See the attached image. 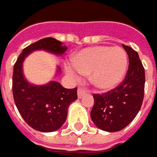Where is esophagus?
Masks as SVG:
<instances>
[{
  "label": "esophagus",
  "instance_id": "esophagus-1",
  "mask_svg": "<svg viewBox=\"0 0 157 157\" xmlns=\"http://www.w3.org/2000/svg\"><path fill=\"white\" fill-rule=\"evenodd\" d=\"M86 93V89L82 88V87H79V88L78 89V98H81Z\"/></svg>",
  "mask_w": 157,
  "mask_h": 157
}]
</instances>
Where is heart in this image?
<instances>
[{
  "instance_id": "1",
  "label": "heart",
  "mask_w": 157,
  "mask_h": 157,
  "mask_svg": "<svg viewBox=\"0 0 157 157\" xmlns=\"http://www.w3.org/2000/svg\"><path fill=\"white\" fill-rule=\"evenodd\" d=\"M68 66L67 73L78 78L80 74H89L91 83L102 90L115 87L123 78L127 70V54L121 47L96 46L81 51Z\"/></svg>"
}]
</instances>
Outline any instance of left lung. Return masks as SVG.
Masks as SVG:
<instances>
[{
    "instance_id": "8db88e82",
    "label": "left lung",
    "mask_w": 157,
    "mask_h": 157,
    "mask_svg": "<svg viewBox=\"0 0 157 157\" xmlns=\"http://www.w3.org/2000/svg\"><path fill=\"white\" fill-rule=\"evenodd\" d=\"M129 56V70L123 81L103 94H94L90 116L100 129L115 132L124 129L141 108L145 89V69L136 51L122 44Z\"/></svg>"
}]
</instances>
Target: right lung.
Instances as JSON below:
<instances>
[{
	"instance_id": "obj_1",
	"label": "right lung",
	"mask_w": 157,
	"mask_h": 157,
	"mask_svg": "<svg viewBox=\"0 0 157 157\" xmlns=\"http://www.w3.org/2000/svg\"><path fill=\"white\" fill-rule=\"evenodd\" d=\"M62 44L52 37L40 39L23 49L13 67L12 93L16 106L28 125L41 132H52L62 127L67 118L68 107L78 99V88H64L57 81L44 86L29 84L23 76L22 63L36 50L62 54L67 47Z\"/></svg>"
}]
</instances>
